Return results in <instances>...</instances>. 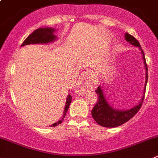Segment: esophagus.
<instances>
[{
    "label": "esophagus",
    "instance_id": "obj_1",
    "mask_svg": "<svg viewBox=\"0 0 158 158\" xmlns=\"http://www.w3.org/2000/svg\"><path fill=\"white\" fill-rule=\"evenodd\" d=\"M92 71L89 69V70H85L81 74V78L79 85L77 86V92L80 93H85V90L86 87H89V78L92 77Z\"/></svg>",
    "mask_w": 158,
    "mask_h": 158
}]
</instances>
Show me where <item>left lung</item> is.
<instances>
[{
  "instance_id": "1",
  "label": "left lung",
  "mask_w": 158,
  "mask_h": 158,
  "mask_svg": "<svg viewBox=\"0 0 158 158\" xmlns=\"http://www.w3.org/2000/svg\"><path fill=\"white\" fill-rule=\"evenodd\" d=\"M124 38L130 44H132L135 47H139V48L141 50V53L143 55V63H144L146 69V86H147V80H148V73H147L148 68H147V63H146L144 52H143V49H142L139 41L133 36L126 33L125 35H124ZM95 92L98 95V101H97V103L95 104V106L92 109V116L94 120L99 125L102 127H106V128H115V127L120 126L121 124L129 121L131 118H133L142 106V102H143V99H144V95H145V92H144L143 98L141 99V102H139V105L135 106V107H132L131 109L128 110H115L111 107V106L108 103L100 86L98 87V89L95 90Z\"/></svg>"
}]
</instances>
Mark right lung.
I'll use <instances>...</instances> for the list:
<instances>
[{
	"label": "right lung",
	"mask_w": 158,
	"mask_h": 158,
	"mask_svg": "<svg viewBox=\"0 0 158 158\" xmlns=\"http://www.w3.org/2000/svg\"><path fill=\"white\" fill-rule=\"evenodd\" d=\"M55 29L53 28H39L34 30L31 34L28 36L26 38V40L23 42L21 46H25L27 44H48V43L53 42L57 37L54 34ZM72 100V96L69 94H68L67 99H66V106H65L64 112H63V117L62 119L59 120L57 122L54 123L52 125H51V127L57 126L58 124H61L63 122V120L64 119L65 116H66V112H67L69 106L70 105V102Z\"/></svg>",
	"instance_id": "1"
}]
</instances>
